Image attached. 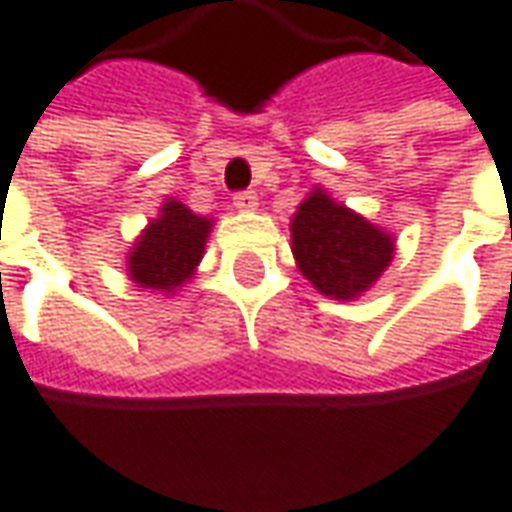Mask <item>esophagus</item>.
<instances>
[{
  "mask_svg": "<svg viewBox=\"0 0 512 512\" xmlns=\"http://www.w3.org/2000/svg\"><path fill=\"white\" fill-rule=\"evenodd\" d=\"M235 206H238L240 212H249V209H255L257 206V192H252V189H243V192H235Z\"/></svg>",
  "mask_w": 512,
  "mask_h": 512,
  "instance_id": "34e87169",
  "label": "esophagus"
}]
</instances>
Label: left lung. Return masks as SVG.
I'll return each instance as SVG.
<instances>
[{
	"label": "left lung",
	"instance_id": "left-lung-1",
	"mask_svg": "<svg viewBox=\"0 0 512 512\" xmlns=\"http://www.w3.org/2000/svg\"><path fill=\"white\" fill-rule=\"evenodd\" d=\"M291 249L300 272L317 289L351 300L385 272L394 240L323 192H311L291 221Z\"/></svg>",
	"mask_w": 512,
	"mask_h": 512
}]
</instances>
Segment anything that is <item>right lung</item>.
Here are the masks:
<instances>
[{
  "mask_svg": "<svg viewBox=\"0 0 512 512\" xmlns=\"http://www.w3.org/2000/svg\"><path fill=\"white\" fill-rule=\"evenodd\" d=\"M212 223L198 218L184 203L167 201L130 252V277L144 289L172 291L192 277L201 263L203 243Z\"/></svg>",
  "mask_w": 512,
  "mask_h": 512,
  "instance_id": "add662e5",
  "label": "right lung"
}]
</instances>
